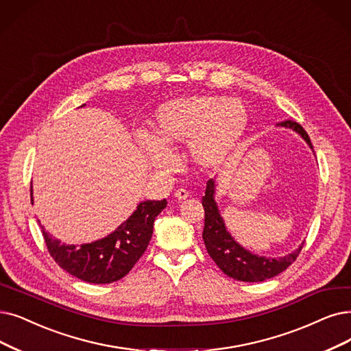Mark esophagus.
<instances>
[{"label": "esophagus", "instance_id": "obj_1", "mask_svg": "<svg viewBox=\"0 0 351 351\" xmlns=\"http://www.w3.org/2000/svg\"><path fill=\"white\" fill-rule=\"evenodd\" d=\"M174 197H176V200H178V202H183V200H186V199L189 197V191L184 190V189H178V190L174 193Z\"/></svg>", "mask_w": 351, "mask_h": 351}]
</instances>
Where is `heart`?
Wrapping results in <instances>:
<instances>
[{
    "label": "heart",
    "instance_id": "obj_1",
    "mask_svg": "<svg viewBox=\"0 0 351 351\" xmlns=\"http://www.w3.org/2000/svg\"><path fill=\"white\" fill-rule=\"evenodd\" d=\"M249 123V110L241 99L199 95L164 104L152 121V136L139 134V144L151 164L161 170L174 167V151L187 147L193 162L216 168L239 145Z\"/></svg>",
    "mask_w": 351,
    "mask_h": 351
}]
</instances>
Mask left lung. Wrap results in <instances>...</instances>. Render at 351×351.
Masks as SVG:
<instances>
[{
  "instance_id": "8db88e82",
  "label": "left lung",
  "mask_w": 351,
  "mask_h": 351,
  "mask_svg": "<svg viewBox=\"0 0 351 351\" xmlns=\"http://www.w3.org/2000/svg\"><path fill=\"white\" fill-rule=\"evenodd\" d=\"M281 127L292 128L313 148L311 139L304 131L300 123L293 121H284L279 123ZM204 207V229L203 241L208 255L212 256L215 263L228 276L243 282H262L265 279L276 276L284 272L288 266L295 262L304 243L292 252V254L284 258H265L250 254L249 250L243 249L239 243H236L233 237L224 228L223 219L219 215V210L215 202V181L210 178L206 186V194L202 199Z\"/></svg>"
}]
</instances>
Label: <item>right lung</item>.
<instances>
[{"label":"right lung","mask_w":351,"mask_h":351,"mask_svg":"<svg viewBox=\"0 0 351 351\" xmlns=\"http://www.w3.org/2000/svg\"><path fill=\"white\" fill-rule=\"evenodd\" d=\"M165 206V199L139 203L132 216L114 233L88 245H62L41 229L50 256L62 269L89 284H110L127 275L144 255L152 236L154 220Z\"/></svg>","instance_id":"1"}]
</instances>
